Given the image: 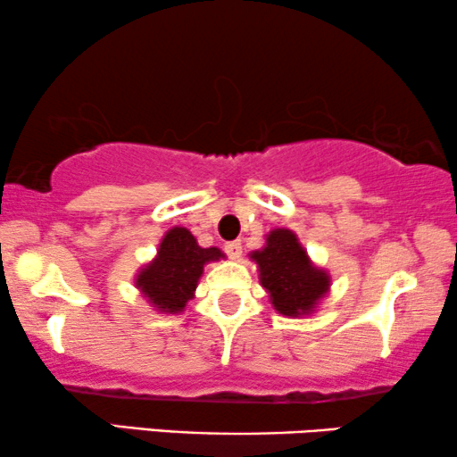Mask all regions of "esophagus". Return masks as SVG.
Returning <instances> with one entry per match:
<instances>
[{"label":"esophagus","mask_w":457,"mask_h":457,"mask_svg":"<svg viewBox=\"0 0 457 457\" xmlns=\"http://www.w3.org/2000/svg\"><path fill=\"white\" fill-rule=\"evenodd\" d=\"M225 253H228L229 259H240L242 257V242L240 240H232L225 245Z\"/></svg>","instance_id":"esophagus-1"}]
</instances>
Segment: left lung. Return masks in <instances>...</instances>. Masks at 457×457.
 Segmentation results:
<instances>
[{
    "mask_svg": "<svg viewBox=\"0 0 457 457\" xmlns=\"http://www.w3.org/2000/svg\"><path fill=\"white\" fill-rule=\"evenodd\" d=\"M259 268V282L282 316L312 314L331 287V276L310 262L291 229L278 228L265 236V246L251 253Z\"/></svg>",
    "mask_w": 457,
    "mask_h": 457,
    "instance_id": "1",
    "label": "left lung"
}]
</instances>
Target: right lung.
Segmentation results:
<instances>
[{
  "mask_svg": "<svg viewBox=\"0 0 457 457\" xmlns=\"http://www.w3.org/2000/svg\"><path fill=\"white\" fill-rule=\"evenodd\" d=\"M221 257L217 246L202 248L187 228H172L162 238L158 255L137 274L135 287L152 308L177 314L194 297L204 265Z\"/></svg>",
  "mask_w": 457,
  "mask_h": 457,
  "instance_id": "1",
  "label": "right lung"
}]
</instances>
